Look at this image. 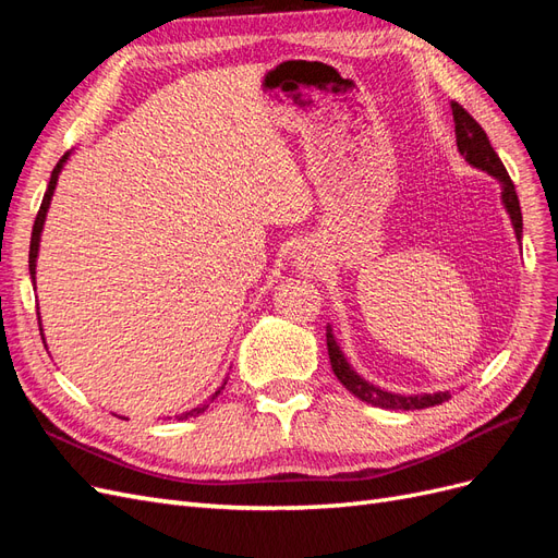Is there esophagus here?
<instances>
[{"label":"esophagus","instance_id":"obj_1","mask_svg":"<svg viewBox=\"0 0 558 558\" xmlns=\"http://www.w3.org/2000/svg\"><path fill=\"white\" fill-rule=\"evenodd\" d=\"M295 267L305 277H314V275L320 272V263L316 258V253L312 248H307V246H300L295 251Z\"/></svg>","mask_w":558,"mask_h":558}]
</instances>
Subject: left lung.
I'll return each mask as SVG.
<instances>
[{
	"label": "left lung",
	"instance_id": "8db88e82",
	"mask_svg": "<svg viewBox=\"0 0 558 558\" xmlns=\"http://www.w3.org/2000/svg\"><path fill=\"white\" fill-rule=\"evenodd\" d=\"M451 113H453V123H456V146H459L461 156L477 170L492 174L500 181V197L502 205L508 209L512 226L517 232V240L521 242V207H519V197L514 191V183L505 170V165L500 162L498 154L494 150L492 142H488L486 132L482 130V125L472 118L459 102H451ZM326 342H328V359L332 365L335 377L342 381V386L347 391H351L359 400L375 404V408H384V410H426L433 408V404H442L451 398L449 391H440V393H424V396H400V393H391V391H381L379 386H373L369 381H365L359 373H353L351 365L347 363L344 353L337 344L332 328L328 326L326 332Z\"/></svg>",
	"mask_w": 558,
	"mask_h": 558
}]
</instances>
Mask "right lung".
Masks as SVG:
<instances>
[{"label":"right lung","instance_id":"right-lung-1","mask_svg":"<svg viewBox=\"0 0 558 558\" xmlns=\"http://www.w3.org/2000/svg\"><path fill=\"white\" fill-rule=\"evenodd\" d=\"M66 158H70V154H64V156L60 158V162L56 165L53 174H50V181H48L46 195H44V199H41L39 214H37V218H35V228H32V240H29V277H32V283H35V275H37V253H39V242H41V230H44V221H46V211H48V207H50V197H53L56 183H58L60 170H62V165L66 162ZM37 316H39V314H37ZM39 326H41V324H39ZM39 330H41V328H39ZM41 340H44V337H41ZM226 384H228V381H223V384H221V388H218V391H216V393L209 398V402H214V400H216V396L223 391ZM209 402H207V404H202V408H195V410H191V412L181 414L179 418L183 421V418H189V416H195V414H199V412H205V410L209 408Z\"/></svg>","mask_w":558,"mask_h":558}]
</instances>
